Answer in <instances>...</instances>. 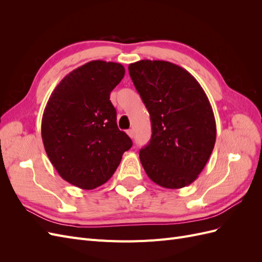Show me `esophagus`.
I'll return each mask as SVG.
<instances>
[{
	"mask_svg": "<svg viewBox=\"0 0 262 262\" xmlns=\"http://www.w3.org/2000/svg\"><path fill=\"white\" fill-rule=\"evenodd\" d=\"M126 133H128V136H129L131 139H133V137H134V132H133V130H132V129H130V130L126 131Z\"/></svg>",
	"mask_w": 262,
	"mask_h": 262,
	"instance_id": "esophagus-1",
	"label": "esophagus"
}]
</instances>
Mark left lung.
I'll return each instance as SVG.
<instances>
[{
  "label": "left lung",
  "instance_id": "obj_1",
  "mask_svg": "<svg viewBox=\"0 0 262 262\" xmlns=\"http://www.w3.org/2000/svg\"><path fill=\"white\" fill-rule=\"evenodd\" d=\"M129 73L152 123V138L140 150L146 175L164 188L187 187L215 144V118L207 94L187 70L168 61L141 60L131 63Z\"/></svg>",
  "mask_w": 262,
  "mask_h": 262
}]
</instances>
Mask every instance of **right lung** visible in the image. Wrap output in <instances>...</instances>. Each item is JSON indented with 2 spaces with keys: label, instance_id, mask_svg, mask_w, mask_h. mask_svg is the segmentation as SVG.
<instances>
[{
  "label": "right lung",
  "instance_id": "right-lung-1",
  "mask_svg": "<svg viewBox=\"0 0 262 262\" xmlns=\"http://www.w3.org/2000/svg\"><path fill=\"white\" fill-rule=\"evenodd\" d=\"M125 70L95 60L73 70L57 85L43 110L41 137L59 175L71 185L92 190L107 182L131 139L118 129L110 93Z\"/></svg>",
  "mask_w": 262,
  "mask_h": 262
}]
</instances>
